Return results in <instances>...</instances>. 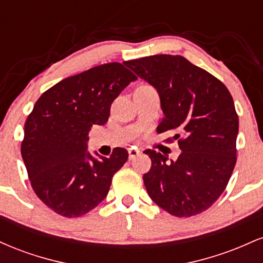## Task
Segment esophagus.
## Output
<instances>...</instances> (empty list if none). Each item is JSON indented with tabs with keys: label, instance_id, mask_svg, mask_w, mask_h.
Here are the masks:
<instances>
[{
	"label": "esophagus",
	"instance_id": "1",
	"mask_svg": "<svg viewBox=\"0 0 263 263\" xmlns=\"http://www.w3.org/2000/svg\"><path fill=\"white\" fill-rule=\"evenodd\" d=\"M140 155V151L136 149V148H128V158L129 159H134L136 156Z\"/></svg>",
	"mask_w": 263,
	"mask_h": 263
}]
</instances>
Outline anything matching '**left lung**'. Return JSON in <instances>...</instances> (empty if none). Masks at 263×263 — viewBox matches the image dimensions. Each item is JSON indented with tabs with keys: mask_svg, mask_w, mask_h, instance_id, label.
Segmentation results:
<instances>
[{
	"mask_svg": "<svg viewBox=\"0 0 263 263\" xmlns=\"http://www.w3.org/2000/svg\"><path fill=\"white\" fill-rule=\"evenodd\" d=\"M126 65L158 92L164 119L158 134L172 132L182 151L168 161L147 149L152 161L143 174L147 193L178 218L203 213L222 194L236 164L238 117L221 81L182 55L158 54Z\"/></svg>",
	"mask_w": 263,
	"mask_h": 263,
	"instance_id": "1",
	"label": "left lung"
}]
</instances>
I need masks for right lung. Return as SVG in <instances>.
<instances>
[{
    "mask_svg": "<svg viewBox=\"0 0 263 263\" xmlns=\"http://www.w3.org/2000/svg\"><path fill=\"white\" fill-rule=\"evenodd\" d=\"M135 80L120 63L95 66L42 93L27 117L21 146L27 173L37 197L59 215L78 218L98 206L127 161L125 148L93 157L87 136L107 122L112 101Z\"/></svg>",
    "mask_w": 263,
    "mask_h": 263,
    "instance_id": "1",
    "label": "right lung"
}]
</instances>
